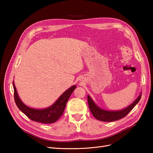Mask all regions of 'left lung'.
Returning <instances> with one entry per match:
<instances>
[{
    "label": "left lung",
    "instance_id": "1",
    "mask_svg": "<svg viewBox=\"0 0 153 153\" xmlns=\"http://www.w3.org/2000/svg\"><path fill=\"white\" fill-rule=\"evenodd\" d=\"M140 98L141 94H140V96L138 97V98L131 105L128 106L126 108L119 111H108L99 108L93 102V101H92L89 96H87V101L91 112L96 119L101 121L111 122L117 121V120L126 116L128 113L134 108V106L138 103Z\"/></svg>",
    "mask_w": 153,
    "mask_h": 153
}]
</instances>
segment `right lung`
Returning a JSON list of instances; mask_svg holds the SVG:
<instances>
[{"instance_id":"right-lung-1","label":"right lung","mask_w":153,"mask_h":153,"mask_svg":"<svg viewBox=\"0 0 153 153\" xmlns=\"http://www.w3.org/2000/svg\"><path fill=\"white\" fill-rule=\"evenodd\" d=\"M13 84L14 98H15V101L18 108L32 121L44 124L53 123L62 116L69 97L76 87V85H73L66 91L50 107L45 109H34L23 103L18 96L16 87L13 82Z\"/></svg>"}]
</instances>
